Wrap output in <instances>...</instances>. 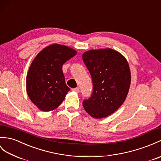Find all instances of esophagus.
Masks as SVG:
<instances>
[{
	"label": "esophagus",
	"instance_id": "esophagus-1",
	"mask_svg": "<svg viewBox=\"0 0 161 161\" xmlns=\"http://www.w3.org/2000/svg\"><path fill=\"white\" fill-rule=\"evenodd\" d=\"M73 91L75 92H77V93H79V92H80V88H78V87H77V88H73Z\"/></svg>",
	"mask_w": 161,
	"mask_h": 161
}]
</instances>
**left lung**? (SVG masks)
Here are the masks:
<instances>
[{
    "instance_id": "obj_1",
    "label": "left lung",
    "mask_w": 161,
    "mask_h": 161,
    "mask_svg": "<svg viewBox=\"0 0 161 161\" xmlns=\"http://www.w3.org/2000/svg\"><path fill=\"white\" fill-rule=\"evenodd\" d=\"M82 59L92 77L93 91L84 100L86 113L95 119L107 117L123 103L131 82V73L126 59L112 48L90 50Z\"/></svg>"
}]
</instances>
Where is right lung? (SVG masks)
<instances>
[{"mask_svg":"<svg viewBox=\"0 0 161 161\" xmlns=\"http://www.w3.org/2000/svg\"><path fill=\"white\" fill-rule=\"evenodd\" d=\"M77 54L67 46L53 44L36 55L29 67L26 80L29 99L40 110L57 108L70 91L65 83L62 66Z\"/></svg>","mask_w":161,"mask_h":161,"instance_id":"add662e5","label":"right lung"}]
</instances>
